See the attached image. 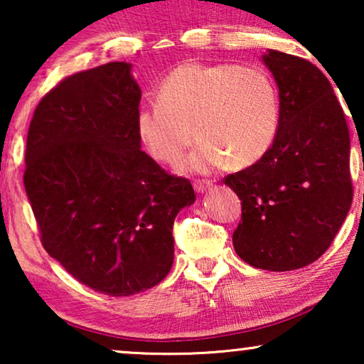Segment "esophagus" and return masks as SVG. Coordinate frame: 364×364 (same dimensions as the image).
Wrapping results in <instances>:
<instances>
[{
	"mask_svg": "<svg viewBox=\"0 0 364 364\" xmlns=\"http://www.w3.org/2000/svg\"><path fill=\"white\" fill-rule=\"evenodd\" d=\"M210 187H212V182H208V181H196V182H193V188H196V192H198V193L207 192Z\"/></svg>",
	"mask_w": 364,
	"mask_h": 364,
	"instance_id": "obj_1",
	"label": "esophagus"
}]
</instances>
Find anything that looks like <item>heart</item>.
<instances>
[{"mask_svg": "<svg viewBox=\"0 0 364 364\" xmlns=\"http://www.w3.org/2000/svg\"><path fill=\"white\" fill-rule=\"evenodd\" d=\"M156 102L136 114L139 137L157 161L176 164L193 139L186 168L208 173L257 164L275 142L280 99L260 68L183 63L164 77Z\"/></svg>", "mask_w": 364, "mask_h": 364, "instance_id": "1", "label": "heart"}]
</instances>
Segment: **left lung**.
<instances>
[{
  "mask_svg": "<svg viewBox=\"0 0 364 364\" xmlns=\"http://www.w3.org/2000/svg\"><path fill=\"white\" fill-rule=\"evenodd\" d=\"M262 61L278 86L280 127L260 161L225 177L242 200L232 240L248 265L288 272L318 260L350 212V131L315 64L275 49Z\"/></svg>",
  "mask_w": 364,
  "mask_h": 364,
  "instance_id": "8db88e82",
  "label": "left lung"
}]
</instances>
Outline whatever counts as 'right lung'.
Listing matches in <instances>:
<instances>
[{
  "label": "right lung",
  "mask_w": 364,
  "mask_h": 364,
  "mask_svg": "<svg viewBox=\"0 0 364 364\" xmlns=\"http://www.w3.org/2000/svg\"><path fill=\"white\" fill-rule=\"evenodd\" d=\"M131 69L107 63L59 82L34 111L24 156L46 252L109 296L136 295L167 277L173 220L196 202L187 178L141 151V87Z\"/></svg>",
  "instance_id": "right-lung-1"
}]
</instances>
